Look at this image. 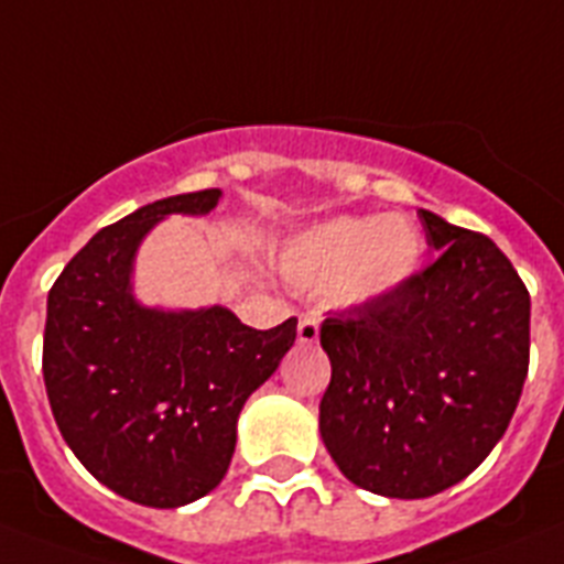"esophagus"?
<instances>
[{
	"label": "esophagus",
	"mask_w": 564,
	"mask_h": 564,
	"mask_svg": "<svg viewBox=\"0 0 564 564\" xmlns=\"http://www.w3.org/2000/svg\"><path fill=\"white\" fill-rule=\"evenodd\" d=\"M317 335H321V321L315 315H303L297 323V340L303 346H312V343H317Z\"/></svg>",
	"instance_id": "34e87169"
}]
</instances>
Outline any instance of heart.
<instances>
[{
	"instance_id": "heart-1",
	"label": "heart",
	"mask_w": 564,
	"mask_h": 564,
	"mask_svg": "<svg viewBox=\"0 0 564 564\" xmlns=\"http://www.w3.org/2000/svg\"><path fill=\"white\" fill-rule=\"evenodd\" d=\"M420 241L398 218H335L286 243L281 272L312 295L335 292L346 303H366L398 289L417 269Z\"/></svg>"
}]
</instances>
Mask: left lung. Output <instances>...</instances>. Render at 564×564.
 <instances>
[{
	"mask_svg": "<svg viewBox=\"0 0 564 564\" xmlns=\"http://www.w3.org/2000/svg\"><path fill=\"white\" fill-rule=\"evenodd\" d=\"M417 215L434 263L321 326L323 443L346 479L394 499L457 486L491 454L531 357V295L502 249Z\"/></svg>",
	"mask_w": 564,
	"mask_h": 564,
	"instance_id": "1",
	"label": "left lung"
}]
</instances>
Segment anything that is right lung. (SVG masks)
<instances>
[{
    "label": "right lung",
    "mask_w": 564,
    "mask_h": 564,
    "mask_svg": "<svg viewBox=\"0 0 564 564\" xmlns=\"http://www.w3.org/2000/svg\"><path fill=\"white\" fill-rule=\"evenodd\" d=\"M218 198L173 195L99 229L47 295L42 371L58 431L93 477L139 506H187L221 482L243 403L297 335L295 317L261 332L224 306L135 303L141 238L164 215H204Z\"/></svg>",
    "instance_id": "right-lung-1"
}]
</instances>
